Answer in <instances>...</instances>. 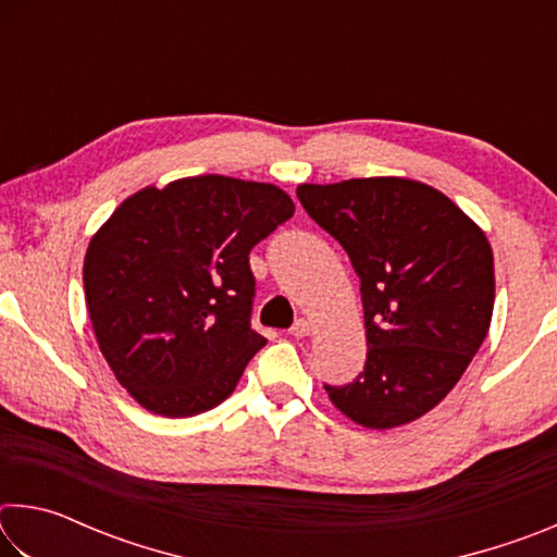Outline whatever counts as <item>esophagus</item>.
Masks as SVG:
<instances>
[{"label":"esophagus","instance_id":"1","mask_svg":"<svg viewBox=\"0 0 557 557\" xmlns=\"http://www.w3.org/2000/svg\"><path fill=\"white\" fill-rule=\"evenodd\" d=\"M312 322H309V319H299V322L289 329V334L295 336V338H305V336H309L312 334Z\"/></svg>","mask_w":557,"mask_h":557}]
</instances>
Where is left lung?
Segmentation results:
<instances>
[{
  "label": "left lung",
  "mask_w": 557,
  "mask_h": 557,
  "mask_svg": "<svg viewBox=\"0 0 557 557\" xmlns=\"http://www.w3.org/2000/svg\"><path fill=\"white\" fill-rule=\"evenodd\" d=\"M305 211L342 243L361 280L366 369L329 400L369 430L422 418L447 398L486 338L494 252L486 233L405 176L299 184Z\"/></svg>",
  "instance_id": "8db88e82"
}]
</instances>
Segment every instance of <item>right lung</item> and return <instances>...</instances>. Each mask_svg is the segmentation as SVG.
<instances>
[{"instance_id": "1", "label": "right lung", "mask_w": 557, "mask_h": 557, "mask_svg": "<svg viewBox=\"0 0 557 557\" xmlns=\"http://www.w3.org/2000/svg\"><path fill=\"white\" fill-rule=\"evenodd\" d=\"M295 213L275 184L203 174L127 196L88 243L83 287L117 383L145 410L221 405L265 338L250 329V250Z\"/></svg>"}]
</instances>
